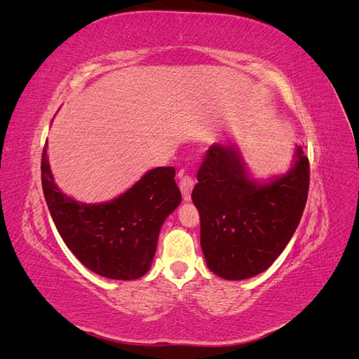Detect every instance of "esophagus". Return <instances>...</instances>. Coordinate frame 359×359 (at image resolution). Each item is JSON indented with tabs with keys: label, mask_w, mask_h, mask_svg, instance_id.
Segmentation results:
<instances>
[{
	"label": "esophagus",
	"mask_w": 359,
	"mask_h": 359,
	"mask_svg": "<svg viewBox=\"0 0 359 359\" xmlns=\"http://www.w3.org/2000/svg\"><path fill=\"white\" fill-rule=\"evenodd\" d=\"M194 187V180L189 175H186V173L181 172L180 173V189H181V193H182V199L189 202L191 199V190Z\"/></svg>",
	"instance_id": "esophagus-1"
}]
</instances>
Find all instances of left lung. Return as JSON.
Returning <instances> with one entry per match:
<instances>
[{
  "label": "left lung",
  "mask_w": 359,
  "mask_h": 359,
  "mask_svg": "<svg viewBox=\"0 0 359 359\" xmlns=\"http://www.w3.org/2000/svg\"><path fill=\"white\" fill-rule=\"evenodd\" d=\"M309 184V158L301 147L287 173L260 182L250 177L235 144L211 145L191 199L201 215V245L212 273L244 280L273 265L299 224Z\"/></svg>",
  "instance_id": "8db88e82"
}]
</instances>
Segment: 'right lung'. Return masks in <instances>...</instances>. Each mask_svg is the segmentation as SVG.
I'll return each mask as SVG.
<instances>
[{
    "label": "right lung",
    "mask_w": 359,
    "mask_h": 359,
    "mask_svg": "<svg viewBox=\"0 0 359 359\" xmlns=\"http://www.w3.org/2000/svg\"><path fill=\"white\" fill-rule=\"evenodd\" d=\"M48 144L41 156V186L52 220L72 250L93 273L114 280H136L153 262L166 217L181 203L175 169L148 170L121 196L82 203L64 194L49 166Z\"/></svg>",
    "instance_id": "right-lung-1"
}]
</instances>
